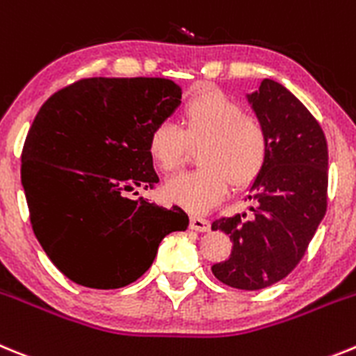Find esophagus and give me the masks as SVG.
I'll return each instance as SVG.
<instances>
[{
  "instance_id": "34e87169",
  "label": "esophagus",
  "mask_w": 356,
  "mask_h": 356,
  "mask_svg": "<svg viewBox=\"0 0 356 356\" xmlns=\"http://www.w3.org/2000/svg\"><path fill=\"white\" fill-rule=\"evenodd\" d=\"M190 227L193 230H198V232H207L211 227L209 220H206V218L202 216H197V214H191L190 216Z\"/></svg>"
}]
</instances>
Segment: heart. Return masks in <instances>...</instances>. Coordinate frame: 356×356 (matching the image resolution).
<instances>
[{"mask_svg": "<svg viewBox=\"0 0 356 356\" xmlns=\"http://www.w3.org/2000/svg\"><path fill=\"white\" fill-rule=\"evenodd\" d=\"M198 170L166 182L165 198L193 213H202L223 198L229 186L245 190L264 172L271 152L264 124L245 106L216 88H204L186 99L179 127L156 124L147 152L161 172H174L190 149H197Z\"/></svg>", "mask_w": 356, "mask_h": 356, "instance_id": "1", "label": "heart"}]
</instances>
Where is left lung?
<instances>
[{"label": "left lung", "instance_id": "left-lung-1", "mask_svg": "<svg viewBox=\"0 0 356 356\" xmlns=\"http://www.w3.org/2000/svg\"><path fill=\"white\" fill-rule=\"evenodd\" d=\"M248 101L270 134V159L250 188L252 216H222L211 225L232 241L229 259L211 270L225 286L257 291L300 264L325 216L328 145L318 120L280 83L264 79Z\"/></svg>", "mask_w": 356, "mask_h": 356}]
</instances>
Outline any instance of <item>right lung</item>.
<instances>
[{"mask_svg": "<svg viewBox=\"0 0 356 356\" xmlns=\"http://www.w3.org/2000/svg\"><path fill=\"white\" fill-rule=\"evenodd\" d=\"M165 78H83L44 102L24 140L21 182L38 243L69 280L118 289L150 268L188 214L147 198L159 181L150 129L181 104Z\"/></svg>", "mask_w": 356, "mask_h": 356, "instance_id": "add662e5", "label": "right lung"}]
</instances>
